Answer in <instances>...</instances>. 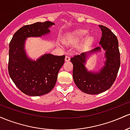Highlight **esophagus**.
Wrapping results in <instances>:
<instances>
[{
    "label": "esophagus",
    "mask_w": 130,
    "mask_h": 130,
    "mask_svg": "<svg viewBox=\"0 0 130 130\" xmlns=\"http://www.w3.org/2000/svg\"><path fill=\"white\" fill-rule=\"evenodd\" d=\"M65 61H66V62H68V61H70V56H65Z\"/></svg>",
    "instance_id": "obj_1"
}]
</instances>
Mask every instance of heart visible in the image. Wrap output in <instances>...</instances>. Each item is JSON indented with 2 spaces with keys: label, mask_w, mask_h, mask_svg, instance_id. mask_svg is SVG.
<instances>
[{
  "label": "heart",
  "mask_w": 130,
  "mask_h": 130,
  "mask_svg": "<svg viewBox=\"0 0 130 130\" xmlns=\"http://www.w3.org/2000/svg\"><path fill=\"white\" fill-rule=\"evenodd\" d=\"M88 34V32L87 30L84 29H79V30H76L74 32H73V34H71V37L73 38L75 40H81L83 39V38H86V37L87 36ZM93 40V37H89L87 38V43H89L92 40Z\"/></svg>",
  "instance_id": "1"
}]
</instances>
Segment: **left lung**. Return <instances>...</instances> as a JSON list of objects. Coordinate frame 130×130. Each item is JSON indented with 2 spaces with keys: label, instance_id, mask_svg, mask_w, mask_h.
Returning a JSON list of instances; mask_svg holds the SVG:
<instances>
[{
  "label": "left lung",
  "instance_id": "1",
  "mask_svg": "<svg viewBox=\"0 0 130 130\" xmlns=\"http://www.w3.org/2000/svg\"><path fill=\"white\" fill-rule=\"evenodd\" d=\"M102 31L100 44L106 51V58L104 66L99 73L89 72L85 67L87 53L74 56L70 60L73 65V77L77 87L84 93L96 95L108 90L114 84L120 65V52L117 37L109 29L100 25ZM101 51L97 47L89 52L96 53Z\"/></svg>",
  "mask_w": 130,
  "mask_h": 130
}]
</instances>
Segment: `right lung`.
<instances>
[{
  "instance_id": "add662e5",
  "label": "right lung",
  "mask_w": 130,
  "mask_h": 130,
  "mask_svg": "<svg viewBox=\"0 0 130 130\" xmlns=\"http://www.w3.org/2000/svg\"><path fill=\"white\" fill-rule=\"evenodd\" d=\"M54 23L38 22L22 27L13 35L9 44L8 70L16 87L29 96H41L49 93L56 84L65 56L47 54L37 61L26 56L24 42L30 37H41L50 33L49 27Z\"/></svg>"
}]
</instances>
